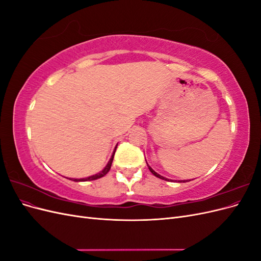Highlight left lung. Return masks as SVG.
Listing matches in <instances>:
<instances>
[{"mask_svg":"<svg viewBox=\"0 0 261 261\" xmlns=\"http://www.w3.org/2000/svg\"><path fill=\"white\" fill-rule=\"evenodd\" d=\"M147 162V161H146ZM148 165V164H147ZM148 168H149V170H150V172H151L152 173V174L154 175V176H156V177H159V178H161V179H164V180H169V178H167V177H164V176H162V175H160V174H158V173L155 172V171H153L151 168H150L149 167V165H148ZM179 181H183V183H185V180H179Z\"/></svg>","mask_w":261,"mask_h":261,"instance_id":"1","label":"left lung"}]
</instances>
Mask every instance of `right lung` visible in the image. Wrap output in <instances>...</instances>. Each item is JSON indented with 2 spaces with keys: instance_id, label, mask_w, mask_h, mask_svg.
<instances>
[{
  "instance_id": "1",
  "label": "right lung",
  "mask_w": 261,
  "mask_h": 261,
  "mask_svg": "<svg viewBox=\"0 0 261 261\" xmlns=\"http://www.w3.org/2000/svg\"><path fill=\"white\" fill-rule=\"evenodd\" d=\"M117 147V146H116ZM116 147H115V149H114V151H113V154H112V156H111V159L109 160V162H108V164L106 165V168L102 170L101 172H99V173H97V174H94V175H91V176H88V177H85V178H69V179H72V180H74V181H87V180H94V179H98V178H100V177H103L107 173L110 171V169H111V165H112V162H113V158H114V153H115V150H116Z\"/></svg>"
}]
</instances>
